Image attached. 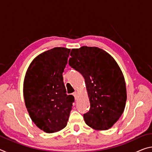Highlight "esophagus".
<instances>
[{"label":"esophagus","instance_id":"obj_1","mask_svg":"<svg viewBox=\"0 0 152 152\" xmlns=\"http://www.w3.org/2000/svg\"><path fill=\"white\" fill-rule=\"evenodd\" d=\"M73 95H74V98H75V99L76 100L77 99V96H78V93H77L76 92H74V93H73Z\"/></svg>","mask_w":152,"mask_h":152}]
</instances>
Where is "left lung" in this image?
<instances>
[{"instance_id":"8db88e82","label":"left lung","mask_w":152,"mask_h":152,"mask_svg":"<svg viewBox=\"0 0 152 152\" xmlns=\"http://www.w3.org/2000/svg\"><path fill=\"white\" fill-rule=\"evenodd\" d=\"M69 64L83 76L91 109L84 115L95 130L111 128L121 116L127 101L121 70L109 53L97 47L72 49Z\"/></svg>"}]
</instances>
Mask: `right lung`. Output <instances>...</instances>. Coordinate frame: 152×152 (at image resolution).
<instances>
[{
  "label": "right lung",
  "mask_w": 152,
  "mask_h": 152,
  "mask_svg": "<svg viewBox=\"0 0 152 152\" xmlns=\"http://www.w3.org/2000/svg\"><path fill=\"white\" fill-rule=\"evenodd\" d=\"M70 49L58 47L44 51L31 61L23 82L25 104L32 121L51 133L67 125L74 97L67 95L62 73Z\"/></svg>",
  "instance_id": "obj_1"
}]
</instances>
